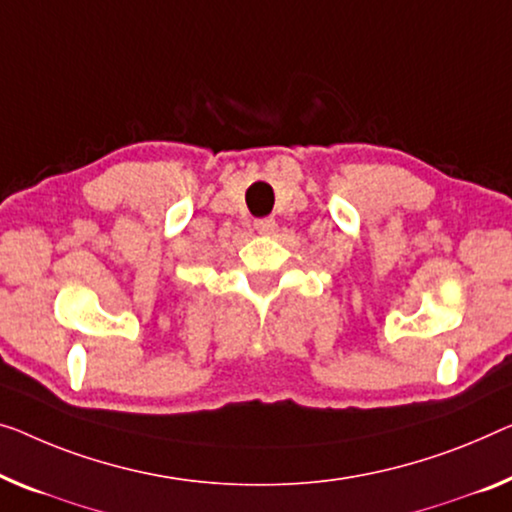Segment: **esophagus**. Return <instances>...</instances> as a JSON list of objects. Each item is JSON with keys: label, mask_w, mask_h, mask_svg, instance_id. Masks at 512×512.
Wrapping results in <instances>:
<instances>
[{"label": "esophagus", "mask_w": 512, "mask_h": 512, "mask_svg": "<svg viewBox=\"0 0 512 512\" xmlns=\"http://www.w3.org/2000/svg\"><path fill=\"white\" fill-rule=\"evenodd\" d=\"M276 227H278L276 218H259V220H255V230L259 234H273V232H276Z\"/></svg>", "instance_id": "obj_1"}]
</instances>
